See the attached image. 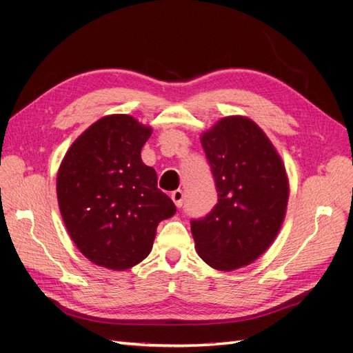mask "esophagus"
<instances>
[{
	"instance_id": "1",
	"label": "esophagus",
	"mask_w": 353,
	"mask_h": 353,
	"mask_svg": "<svg viewBox=\"0 0 353 353\" xmlns=\"http://www.w3.org/2000/svg\"><path fill=\"white\" fill-rule=\"evenodd\" d=\"M170 199H172V201L175 203L176 208L183 206V201H184V193H183V190H175L174 193L170 194Z\"/></svg>"
}]
</instances>
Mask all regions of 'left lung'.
<instances>
[{
    "label": "left lung",
    "instance_id": "left-lung-1",
    "mask_svg": "<svg viewBox=\"0 0 353 353\" xmlns=\"http://www.w3.org/2000/svg\"><path fill=\"white\" fill-rule=\"evenodd\" d=\"M218 191L209 215L191 221L200 258L218 271L250 265L274 243L288 178L270 138L249 117L227 116L200 137Z\"/></svg>",
    "mask_w": 353,
    "mask_h": 353
}]
</instances>
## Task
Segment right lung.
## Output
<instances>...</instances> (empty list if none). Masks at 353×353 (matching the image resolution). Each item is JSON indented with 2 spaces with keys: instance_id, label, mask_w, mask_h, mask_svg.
Segmentation results:
<instances>
[{
  "instance_id": "obj_1",
  "label": "right lung",
  "mask_w": 353,
  "mask_h": 353,
  "mask_svg": "<svg viewBox=\"0 0 353 353\" xmlns=\"http://www.w3.org/2000/svg\"><path fill=\"white\" fill-rule=\"evenodd\" d=\"M153 130L109 114L73 141L57 172V200L74 245L92 263L125 271L152 252L160 221L176 208L157 188L141 148Z\"/></svg>"
}]
</instances>
